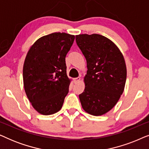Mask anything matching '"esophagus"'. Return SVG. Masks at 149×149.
<instances>
[{"mask_svg": "<svg viewBox=\"0 0 149 149\" xmlns=\"http://www.w3.org/2000/svg\"><path fill=\"white\" fill-rule=\"evenodd\" d=\"M81 80V78L80 77H77V78H74V83H77L78 82H79Z\"/></svg>", "mask_w": 149, "mask_h": 149, "instance_id": "obj_1", "label": "esophagus"}]
</instances>
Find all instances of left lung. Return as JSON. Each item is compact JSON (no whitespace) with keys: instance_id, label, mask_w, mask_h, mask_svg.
Instances as JSON below:
<instances>
[{"instance_id":"left-lung-1","label":"left lung","mask_w":149,"mask_h":149,"mask_svg":"<svg viewBox=\"0 0 149 149\" xmlns=\"http://www.w3.org/2000/svg\"><path fill=\"white\" fill-rule=\"evenodd\" d=\"M76 42L87 68L84 91L79 95L81 106L91 115H102L115 107L124 91L127 69L123 56L112 40L100 34H79Z\"/></svg>"}]
</instances>
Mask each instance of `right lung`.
<instances>
[{
    "label": "right lung",
    "instance_id": "add662e5",
    "mask_svg": "<svg viewBox=\"0 0 149 149\" xmlns=\"http://www.w3.org/2000/svg\"><path fill=\"white\" fill-rule=\"evenodd\" d=\"M74 35L54 32L42 36L31 46L23 67L24 90L34 109L43 115L62 109L71 79L66 58Z\"/></svg>",
    "mask_w": 149,
    "mask_h": 149
}]
</instances>
